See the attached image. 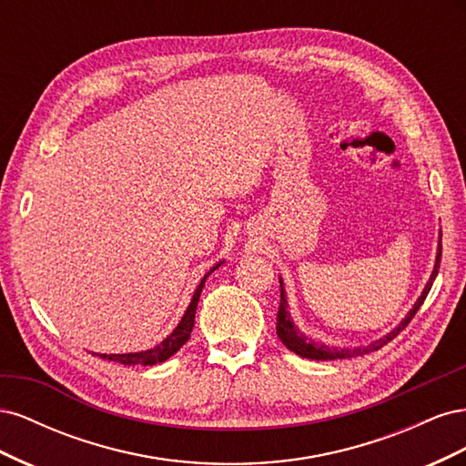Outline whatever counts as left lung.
<instances>
[{
	"label": "left lung",
	"mask_w": 466,
	"mask_h": 466,
	"mask_svg": "<svg viewBox=\"0 0 466 466\" xmlns=\"http://www.w3.org/2000/svg\"><path fill=\"white\" fill-rule=\"evenodd\" d=\"M440 262H441V238H440V245H437V257H435V266H433V272L430 276V281L426 284L424 291L418 298V301L414 303V307L410 309V313L404 317V320H400V324L394 330H390L387 336L379 338V340H373L368 346H360V348H334V346H327L322 342H315L311 338H307L305 334H301V330L295 327L293 320L289 319V311H288V299H286V291H284V281L279 279V309H278V320H276V332L279 336V340L284 342V346L295 354L307 358V360H344V358H354V356H363V354H370V351H375L379 348H383L385 344H389L392 338H397L406 327L408 322L412 320V317L418 313V309L424 303V299L428 298V293L433 286V279L437 276V270H440Z\"/></svg>",
	"instance_id": "8db88e82"
}]
</instances>
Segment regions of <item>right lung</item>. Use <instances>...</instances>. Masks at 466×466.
I'll use <instances>...</instances> for the list:
<instances>
[{
    "instance_id": "1",
    "label": "right lung",
    "mask_w": 466,
    "mask_h": 466,
    "mask_svg": "<svg viewBox=\"0 0 466 466\" xmlns=\"http://www.w3.org/2000/svg\"><path fill=\"white\" fill-rule=\"evenodd\" d=\"M219 264H216L202 278L200 286L196 288V291L192 295V301H190V305L187 309L185 317L180 319V322L177 324V329L171 334H168L163 342H159L157 346H153L149 350H144V351H134V354H98V358L108 360V361H118V363H124V365H155V363H161V361L171 358L173 354H177V351L182 346H185L188 342V338H190V332H192V327H194V317H196V307H198V299H200L202 288L206 284V278L211 272H214Z\"/></svg>"
}]
</instances>
